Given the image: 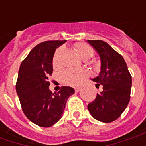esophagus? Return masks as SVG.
Masks as SVG:
<instances>
[{"mask_svg": "<svg viewBox=\"0 0 146 146\" xmlns=\"http://www.w3.org/2000/svg\"><path fill=\"white\" fill-rule=\"evenodd\" d=\"M74 90H75V92H80V88H79V87H76V88H74Z\"/></svg>", "mask_w": 146, "mask_h": 146, "instance_id": "esophagus-1", "label": "esophagus"}]
</instances>
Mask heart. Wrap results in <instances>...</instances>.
<instances>
[{
  "instance_id": "b5f03b06",
  "label": "heart",
  "mask_w": 146,
  "mask_h": 146,
  "mask_svg": "<svg viewBox=\"0 0 146 146\" xmlns=\"http://www.w3.org/2000/svg\"><path fill=\"white\" fill-rule=\"evenodd\" d=\"M75 50L79 54V56L83 59H88L94 54V49L91 45L83 42L76 43L74 45ZM63 48H59L55 51L53 57V66L55 68L60 67L61 64L59 62L60 56ZM89 76V72L87 70H75V69H66L61 73V80L65 84L70 86H76L82 82Z\"/></svg>"
}]
</instances>
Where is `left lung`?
I'll return each instance as SVG.
<instances>
[{"label":"left lung","mask_w":146,"mask_h":146,"mask_svg":"<svg viewBox=\"0 0 146 146\" xmlns=\"http://www.w3.org/2000/svg\"><path fill=\"white\" fill-rule=\"evenodd\" d=\"M97 51L101 59V72L92 80L96 88L102 87L94 101L88 106L95 119L113 122L121 116L130 101L132 79L125 60L103 40H88Z\"/></svg>","instance_id":"1"}]
</instances>
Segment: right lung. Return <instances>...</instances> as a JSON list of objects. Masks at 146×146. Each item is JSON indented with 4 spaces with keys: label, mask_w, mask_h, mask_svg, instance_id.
<instances>
[{
    "label": "right lung",
    "mask_w": 146,
    "mask_h": 146,
    "mask_svg": "<svg viewBox=\"0 0 146 146\" xmlns=\"http://www.w3.org/2000/svg\"><path fill=\"white\" fill-rule=\"evenodd\" d=\"M66 40H48L34 47L19 67L16 92L22 110L31 122L43 127L57 123L66 101L74 94L73 88L62 86L54 94L49 90L48 76L53 71L52 60L58 47Z\"/></svg>",
    "instance_id": "1"
}]
</instances>
